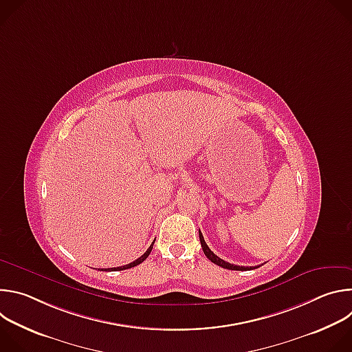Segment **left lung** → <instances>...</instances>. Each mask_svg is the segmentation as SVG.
Here are the masks:
<instances>
[{
	"instance_id": "obj_1",
	"label": "left lung",
	"mask_w": 352,
	"mask_h": 352,
	"mask_svg": "<svg viewBox=\"0 0 352 352\" xmlns=\"http://www.w3.org/2000/svg\"><path fill=\"white\" fill-rule=\"evenodd\" d=\"M199 238H200V243H202V249H204V252H205V255H206V258L209 259V261H212L213 263H216L217 266H220V267H224V269H228V270H242V272H245V270H252V269H255V267H245V266H236V265H231V263H228V262H226V261H223V259H220L217 255H214L212 250H210V248L208 246V243L205 242V238H204V235H202V232L199 231Z\"/></svg>"
}]
</instances>
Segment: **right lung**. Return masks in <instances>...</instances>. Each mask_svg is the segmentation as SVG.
Returning a JSON list of instances; mask_svg holds the SVG:
<instances>
[{
  "mask_svg": "<svg viewBox=\"0 0 352 352\" xmlns=\"http://www.w3.org/2000/svg\"><path fill=\"white\" fill-rule=\"evenodd\" d=\"M155 243V242H153ZM153 243L148 246V249L146 250V252L140 256V258H138L136 261H133L132 263H129V265H125V266H120V267H114V269H109V270H116V272H118V270H125V269H131V267H135V266H138V265H140L148 255H150V252H152V249H153Z\"/></svg>",
  "mask_w": 352,
  "mask_h": 352,
  "instance_id": "obj_1",
  "label": "right lung"
}]
</instances>
